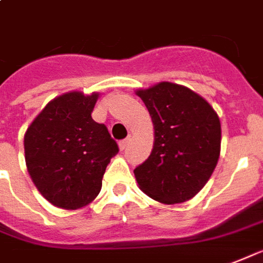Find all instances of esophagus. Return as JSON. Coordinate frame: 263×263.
<instances>
[{"mask_svg": "<svg viewBox=\"0 0 263 263\" xmlns=\"http://www.w3.org/2000/svg\"><path fill=\"white\" fill-rule=\"evenodd\" d=\"M129 141H130V137H127V139H123L120 143H119V145H120V150H124L127 145H129Z\"/></svg>", "mask_w": 263, "mask_h": 263, "instance_id": "34e87169", "label": "esophagus"}]
</instances>
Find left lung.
I'll return each mask as SVG.
<instances>
[{"instance_id": "1", "label": "left lung", "mask_w": 263, "mask_h": 263, "mask_svg": "<svg viewBox=\"0 0 263 263\" xmlns=\"http://www.w3.org/2000/svg\"><path fill=\"white\" fill-rule=\"evenodd\" d=\"M137 95L150 112L154 145L136 166L140 189L157 202L174 204L192 199L217 165L221 126L202 97L172 82H160Z\"/></svg>"}]
</instances>
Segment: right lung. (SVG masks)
Returning a JSON list of instances; mask_svg holds the SVG:
<instances>
[{"mask_svg": "<svg viewBox=\"0 0 263 263\" xmlns=\"http://www.w3.org/2000/svg\"><path fill=\"white\" fill-rule=\"evenodd\" d=\"M98 93L68 92L54 98L25 134V160L32 181L57 208L76 210L91 203L119 145L91 113Z\"/></svg>", "mask_w": 263, "mask_h": 263, "instance_id": "1", "label": "right lung"}]
</instances>
